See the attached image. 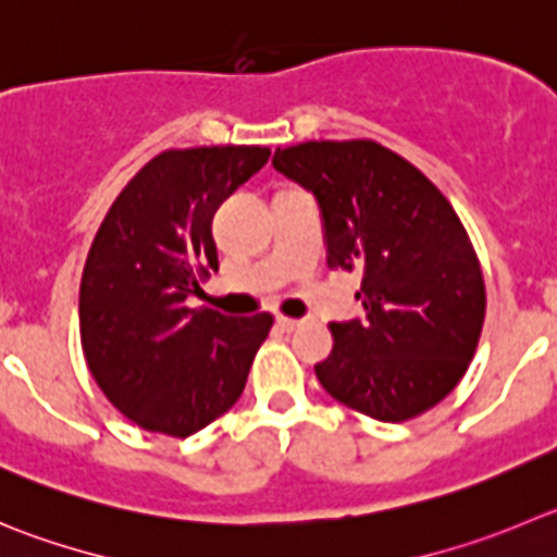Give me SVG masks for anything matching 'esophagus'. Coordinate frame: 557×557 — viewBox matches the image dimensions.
Returning a JSON list of instances; mask_svg holds the SVG:
<instances>
[{"label":"esophagus","mask_w":557,"mask_h":557,"mask_svg":"<svg viewBox=\"0 0 557 557\" xmlns=\"http://www.w3.org/2000/svg\"><path fill=\"white\" fill-rule=\"evenodd\" d=\"M275 325L289 333V331H298V327L304 325V320H293V317H278V320H275Z\"/></svg>","instance_id":"1"}]
</instances>
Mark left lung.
<instances>
[{
    "label": "left lung",
    "instance_id": "left-lung-1",
    "mask_svg": "<svg viewBox=\"0 0 557 557\" xmlns=\"http://www.w3.org/2000/svg\"><path fill=\"white\" fill-rule=\"evenodd\" d=\"M273 169L317 199L327 268L361 270L363 320L331 322L322 388L399 423L446 399L484 325L479 259L446 196L377 141H306Z\"/></svg>",
    "mask_w": 557,
    "mask_h": 557
}]
</instances>
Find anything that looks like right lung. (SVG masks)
<instances>
[{
  "label": "right lung",
  "instance_id": "right-lung-1",
  "mask_svg": "<svg viewBox=\"0 0 557 557\" xmlns=\"http://www.w3.org/2000/svg\"><path fill=\"white\" fill-rule=\"evenodd\" d=\"M268 147H194L152 158L106 213L78 293L87 367L147 432L188 437L224 416L273 317L188 309L219 270L213 215L268 163Z\"/></svg>",
  "mask_w": 557,
  "mask_h": 557
}]
</instances>
